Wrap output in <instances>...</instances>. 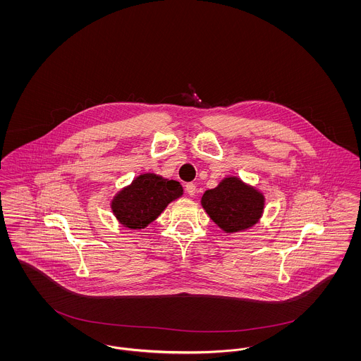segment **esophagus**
<instances>
[{
  "label": "esophagus",
  "mask_w": 361,
  "mask_h": 361,
  "mask_svg": "<svg viewBox=\"0 0 361 361\" xmlns=\"http://www.w3.org/2000/svg\"><path fill=\"white\" fill-rule=\"evenodd\" d=\"M185 191H187V194L194 196L195 191H196V187H195L194 183H187V184H185Z\"/></svg>",
  "instance_id": "obj_1"
}]
</instances>
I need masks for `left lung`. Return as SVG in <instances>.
<instances>
[{"instance_id":"left-lung-1","label":"left lung","mask_w":361,"mask_h":361,"mask_svg":"<svg viewBox=\"0 0 361 361\" xmlns=\"http://www.w3.org/2000/svg\"><path fill=\"white\" fill-rule=\"evenodd\" d=\"M202 206L224 231L238 232L258 221L264 209V196L239 178L228 177L217 188L204 192Z\"/></svg>"}]
</instances>
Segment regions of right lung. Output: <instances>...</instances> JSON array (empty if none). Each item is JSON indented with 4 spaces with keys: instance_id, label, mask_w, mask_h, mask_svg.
Segmentation results:
<instances>
[{
    "instance_id": "obj_1",
    "label": "right lung",
    "mask_w": 361,
    "mask_h": 361,
    "mask_svg": "<svg viewBox=\"0 0 361 361\" xmlns=\"http://www.w3.org/2000/svg\"><path fill=\"white\" fill-rule=\"evenodd\" d=\"M183 195L178 181L141 174L112 202V212L128 228L140 229L154 221L167 204Z\"/></svg>"
}]
</instances>
